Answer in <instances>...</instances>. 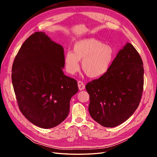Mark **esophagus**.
Instances as JSON below:
<instances>
[{"label": "esophagus", "mask_w": 157, "mask_h": 157, "mask_svg": "<svg viewBox=\"0 0 157 157\" xmlns=\"http://www.w3.org/2000/svg\"><path fill=\"white\" fill-rule=\"evenodd\" d=\"M78 87L80 90H82L85 88L84 84L82 81H78Z\"/></svg>", "instance_id": "esophagus-1"}]
</instances>
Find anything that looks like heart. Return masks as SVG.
Returning a JSON list of instances; mask_svg holds the SVG:
<instances>
[{"label":"heart","mask_w":157,"mask_h":157,"mask_svg":"<svg viewBox=\"0 0 157 157\" xmlns=\"http://www.w3.org/2000/svg\"><path fill=\"white\" fill-rule=\"evenodd\" d=\"M115 57V52L112 46L88 38L76 42L73 52L65 54V67L69 73L73 75L79 69L78 61L82 60L81 66L84 73L89 77L97 78L107 72Z\"/></svg>","instance_id":"b5f03b06"}]
</instances>
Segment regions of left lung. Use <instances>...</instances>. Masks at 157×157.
<instances>
[{"label": "left lung", "instance_id": "8db88e82", "mask_svg": "<svg viewBox=\"0 0 157 157\" xmlns=\"http://www.w3.org/2000/svg\"><path fill=\"white\" fill-rule=\"evenodd\" d=\"M144 69L138 52L129 42L119 50L110 69L86 85L90 116L104 127L128 120L138 107L144 89Z\"/></svg>", "mask_w": 157, "mask_h": 157}]
</instances>
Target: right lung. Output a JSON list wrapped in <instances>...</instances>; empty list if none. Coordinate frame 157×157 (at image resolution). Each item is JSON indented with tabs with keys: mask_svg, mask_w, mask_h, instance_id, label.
<instances>
[{
	"mask_svg": "<svg viewBox=\"0 0 157 157\" xmlns=\"http://www.w3.org/2000/svg\"><path fill=\"white\" fill-rule=\"evenodd\" d=\"M64 50L44 32L23 42L14 59L12 81L20 111L33 124L54 128L69 113L77 80L64 75Z\"/></svg>",
	"mask_w": 157,
	"mask_h": 157,
	"instance_id": "right-lung-1",
	"label": "right lung"
}]
</instances>
